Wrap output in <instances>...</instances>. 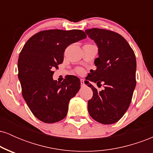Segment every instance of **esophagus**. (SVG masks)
<instances>
[{"mask_svg":"<svg viewBox=\"0 0 153 153\" xmlns=\"http://www.w3.org/2000/svg\"><path fill=\"white\" fill-rule=\"evenodd\" d=\"M80 83H81V85H84V80L83 79H80Z\"/></svg>","mask_w":153,"mask_h":153,"instance_id":"1","label":"esophagus"}]
</instances>
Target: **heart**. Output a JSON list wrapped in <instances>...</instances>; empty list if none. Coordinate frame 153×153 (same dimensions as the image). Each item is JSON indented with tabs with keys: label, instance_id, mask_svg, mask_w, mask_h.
<instances>
[{
	"label": "heart",
	"instance_id": "obj_1",
	"mask_svg": "<svg viewBox=\"0 0 153 153\" xmlns=\"http://www.w3.org/2000/svg\"><path fill=\"white\" fill-rule=\"evenodd\" d=\"M77 72H78V73H80L82 72V71H81V69H78L77 70Z\"/></svg>",
	"mask_w": 153,
	"mask_h": 153
}]
</instances>
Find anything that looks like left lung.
Returning a JSON list of instances; mask_svg holds the SVG:
<instances>
[{
	"label": "left lung",
	"instance_id": "1",
	"mask_svg": "<svg viewBox=\"0 0 153 153\" xmlns=\"http://www.w3.org/2000/svg\"><path fill=\"white\" fill-rule=\"evenodd\" d=\"M98 47L95 71L91 70L85 85L94 92L88 102L89 114L103 124L116 123L130 105L136 86V57L127 40L114 31L101 29L85 31ZM91 82L103 83L105 89L98 91Z\"/></svg>",
	"mask_w": 153,
	"mask_h": 153
}]
</instances>
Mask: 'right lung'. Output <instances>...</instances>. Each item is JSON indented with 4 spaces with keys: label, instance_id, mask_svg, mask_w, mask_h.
<instances>
[{
    "label": "right lung",
    "instance_id": "1",
    "mask_svg": "<svg viewBox=\"0 0 153 153\" xmlns=\"http://www.w3.org/2000/svg\"><path fill=\"white\" fill-rule=\"evenodd\" d=\"M86 38L78 29L42 31L26 42L18 61L22 96L32 114L45 123H55L66 117L68 104L80 88L74 75L62 82L54 80V68L63 62L65 49Z\"/></svg>",
    "mask_w": 153,
    "mask_h": 153
}]
</instances>
